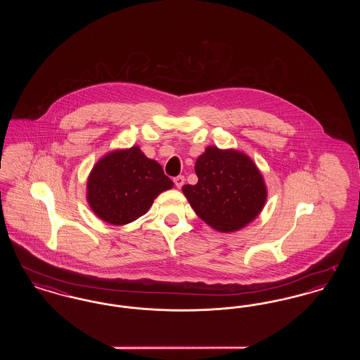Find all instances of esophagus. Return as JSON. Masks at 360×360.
<instances>
[{
	"label": "esophagus",
	"instance_id": "esophagus-1",
	"mask_svg": "<svg viewBox=\"0 0 360 360\" xmlns=\"http://www.w3.org/2000/svg\"><path fill=\"white\" fill-rule=\"evenodd\" d=\"M174 184H175V186H176V188H182V186H184V184H185V176H184V175H178V176H175V178H174Z\"/></svg>",
	"mask_w": 360,
	"mask_h": 360
}]
</instances>
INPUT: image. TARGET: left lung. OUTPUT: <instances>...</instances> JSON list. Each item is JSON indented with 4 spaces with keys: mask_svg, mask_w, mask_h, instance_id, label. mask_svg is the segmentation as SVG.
<instances>
[{
    "mask_svg": "<svg viewBox=\"0 0 360 360\" xmlns=\"http://www.w3.org/2000/svg\"><path fill=\"white\" fill-rule=\"evenodd\" d=\"M198 182L182 191L195 214L219 232H236L263 210L267 186L255 162L244 153L206 147L195 162Z\"/></svg>",
    "mask_w": 360,
    "mask_h": 360,
    "instance_id": "obj_1",
    "label": "left lung"
}]
</instances>
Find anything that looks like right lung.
I'll use <instances>...</instances> for the list:
<instances>
[{"instance_id": "add662e5", "label": "right lung", "mask_w": 360, "mask_h": 360, "mask_svg": "<svg viewBox=\"0 0 360 360\" xmlns=\"http://www.w3.org/2000/svg\"><path fill=\"white\" fill-rule=\"evenodd\" d=\"M172 186L162 166L134 146L113 150L93 166L86 182V200L105 223L125 225L146 214L155 198Z\"/></svg>"}]
</instances>
